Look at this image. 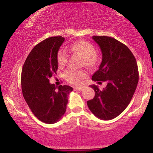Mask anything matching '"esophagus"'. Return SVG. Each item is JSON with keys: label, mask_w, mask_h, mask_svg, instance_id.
I'll return each mask as SVG.
<instances>
[{"label": "esophagus", "mask_w": 153, "mask_h": 153, "mask_svg": "<svg viewBox=\"0 0 153 153\" xmlns=\"http://www.w3.org/2000/svg\"><path fill=\"white\" fill-rule=\"evenodd\" d=\"M75 89H76V90H78L79 91H82L83 90V87H81V86H79V87H75Z\"/></svg>", "instance_id": "34e87169"}]
</instances>
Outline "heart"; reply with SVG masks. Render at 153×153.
I'll return each mask as SVG.
<instances>
[{
	"label": "heart",
	"mask_w": 153,
	"mask_h": 153,
	"mask_svg": "<svg viewBox=\"0 0 153 153\" xmlns=\"http://www.w3.org/2000/svg\"><path fill=\"white\" fill-rule=\"evenodd\" d=\"M70 50L73 53L80 54L84 57V61L87 65H94L97 61L96 49L94 45L86 40H79L70 47ZM68 53L65 47L59 48L57 54V60L59 66H64L68 62ZM85 76V73L82 71L68 70L65 72L64 78L68 82L73 84H78L82 78Z\"/></svg>",
	"instance_id": "1"
}]
</instances>
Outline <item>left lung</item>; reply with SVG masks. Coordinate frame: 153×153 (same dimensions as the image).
<instances>
[{
	"label": "left lung",
	"instance_id": "1",
	"mask_svg": "<svg viewBox=\"0 0 153 153\" xmlns=\"http://www.w3.org/2000/svg\"><path fill=\"white\" fill-rule=\"evenodd\" d=\"M93 39L101 48L102 62L92 80L108 83L102 91L91 85L95 96L87 104L96 117L110 120L122 113L132 99L139 80L137 64L130 50L116 39L94 36Z\"/></svg>",
	"mask_w": 153,
	"mask_h": 153
}]
</instances>
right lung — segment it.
Wrapping results in <instances>:
<instances>
[{
    "label": "right lung",
    "instance_id": "add662e5",
    "mask_svg": "<svg viewBox=\"0 0 153 153\" xmlns=\"http://www.w3.org/2000/svg\"><path fill=\"white\" fill-rule=\"evenodd\" d=\"M65 38L52 36L36 45L26 57L21 82L23 96L31 112L41 122H57L65 113L69 85H60L56 91L50 78L57 74V54Z\"/></svg>",
    "mask_w": 153,
    "mask_h": 153
}]
</instances>
